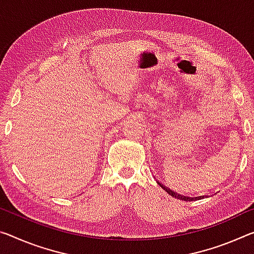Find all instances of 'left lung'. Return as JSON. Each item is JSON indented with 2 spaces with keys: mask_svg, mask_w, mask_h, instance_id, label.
I'll return each instance as SVG.
<instances>
[{
  "mask_svg": "<svg viewBox=\"0 0 254 254\" xmlns=\"http://www.w3.org/2000/svg\"><path fill=\"white\" fill-rule=\"evenodd\" d=\"M157 183H158L160 187H162L165 191H166L168 194L170 195H172L173 198H176V199H180V200H184V201H193V200H199V199H201V196H195V198H190V196H184V195H182V194H179V193H176V192H174V191H172V190H170V189H167L166 187H165V185H163L162 183H159L158 181H157ZM203 198V196H202Z\"/></svg>",
  "mask_w": 254,
  "mask_h": 254,
  "instance_id": "1",
  "label": "left lung"
}]
</instances>
